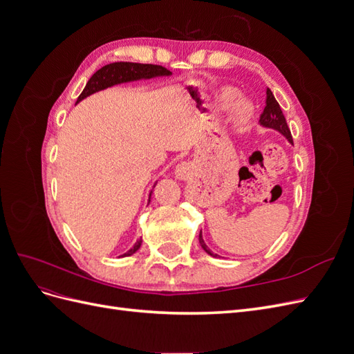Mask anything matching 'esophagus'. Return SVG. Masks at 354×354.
<instances>
[{"mask_svg":"<svg viewBox=\"0 0 354 354\" xmlns=\"http://www.w3.org/2000/svg\"><path fill=\"white\" fill-rule=\"evenodd\" d=\"M189 173H190V165L186 162L178 164L174 171L176 178H178V180H186L189 177Z\"/></svg>","mask_w":354,"mask_h":354,"instance_id":"34e87169","label":"esophagus"}]
</instances>
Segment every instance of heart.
Wrapping results in <instances>:
<instances>
[{"mask_svg":"<svg viewBox=\"0 0 354 354\" xmlns=\"http://www.w3.org/2000/svg\"><path fill=\"white\" fill-rule=\"evenodd\" d=\"M238 97H239L238 91L223 90L217 97V106L220 109H227L234 102L238 100ZM251 115H252V106L248 102H239L236 104V108H234V111H233V120L236 124L242 125L250 120Z\"/></svg>","mask_w":354,"mask_h":354,"instance_id":"b5f03b06","label":"heart"}]
</instances>
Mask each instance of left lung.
I'll list each match as a JSON object with an SVG mask.
<instances>
[{"label": "left lung", "mask_w": 354, "mask_h": 354, "mask_svg": "<svg viewBox=\"0 0 354 354\" xmlns=\"http://www.w3.org/2000/svg\"><path fill=\"white\" fill-rule=\"evenodd\" d=\"M266 94H267L266 108H264V111H263V113H261V116H260V125H263V127H266V128H273V130L279 131L289 143H292V136H291V131H289L286 120H285V116H283V113H282V109H281L279 103L276 102L273 93H272L269 88H267V93H266ZM199 243H201V246L203 248V251H205L207 254H209V255H212V257H217V254H214V252L208 248L207 243L203 242L202 232L199 233Z\"/></svg>", "instance_id": "1"}]
</instances>
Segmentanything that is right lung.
<instances>
[{
    "instance_id": "1",
    "label": "right lung",
    "mask_w": 354,
    "mask_h": 354,
    "mask_svg": "<svg viewBox=\"0 0 354 354\" xmlns=\"http://www.w3.org/2000/svg\"><path fill=\"white\" fill-rule=\"evenodd\" d=\"M169 75H173V73H171L167 68L158 66V65H145V63H131V62L109 63V65H106L102 69H99L88 80L87 85H85V88L80 94L77 103H80L81 100L88 97V95H91L94 93L113 87V85H118V84L133 82V81H138V80H152V78H158V77H169ZM149 201H151V198H149ZM140 246H142V239H138L134 243L133 248H130L120 257H130L138 248H140Z\"/></svg>"
}]
</instances>
